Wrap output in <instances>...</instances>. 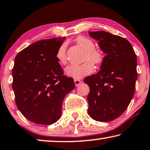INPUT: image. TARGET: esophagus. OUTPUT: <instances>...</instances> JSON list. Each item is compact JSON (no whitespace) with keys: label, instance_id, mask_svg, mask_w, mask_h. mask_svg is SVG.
<instances>
[{"label":"esophagus","instance_id":"34e87169","mask_svg":"<svg viewBox=\"0 0 150 150\" xmlns=\"http://www.w3.org/2000/svg\"><path fill=\"white\" fill-rule=\"evenodd\" d=\"M74 83H75V84L76 86H78V85L81 83V81L79 80V79H75L74 80Z\"/></svg>","mask_w":150,"mask_h":150}]
</instances>
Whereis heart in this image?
Instances as JSON below:
<instances>
[{"label":"heart","mask_w":150,"mask_h":150,"mask_svg":"<svg viewBox=\"0 0 150 150\" xmlns=\"http://www.w3.org/2000/svg\"><path fill=\"white\" fill-rule=\"evenodd\" d=\"M75 41L85 51L83 57V61H85L80 65H69L65 69V74L69 77H73L75 79H80L88 75L91 74L93 71L94 67L93 63L99 65L103 61V56L100 51L95 49L96 45L94 42L89 38L80 36L75 39ZM67 43L64 42L59 47L57 51L56 57L59 62L65 65L67 61ZM90 60V62L88 61Z\"/></svg>","instance_id":"heart-1"}]
</instances>
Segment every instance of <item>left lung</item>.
<instances>
[{"label":"left lung","mask_w":150,"mask_h":150,"mask_svg":"<svg viewBox=\"0 0 150 150\" xmlns=\"http://www.w3.org/2000/svg\"><path fill=\"white\" fill-rule=\"evenodd\" d=\"M106 54L97 74L87 77L88 113L99 122H110L124 112L134 96L137 78V57L130 42L105 31H89Z\"/></svg>","instance_id":"obj_1"}]
</instances>
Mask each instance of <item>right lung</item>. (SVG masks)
I'll use <instances>...</instances> for the list:
<instances>
[{
    "mask_svg": "<svg viewBox=\"0 0 150 150\" xmlns=\"http://www.w3.org/2000/svg\"><path fill=\"white\" fill-rule=\"evenodd\" d=\"M65 38L41 40L19 52L13 69L16 106L30 122L51 125L59 120L65 96L74 89L56 57Z\"/></svg>",
    "mask_w": 150,
    "mask_h": 150,
    "instance_id": "add662e5",
    "label": "right lung"
}]
</instances>
